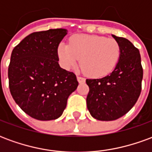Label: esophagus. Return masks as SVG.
Returning a JSON list of instances; mask_svg holds the SVG:
<instances>
[{"label": "esophagus", "instance_id": "34e87169", "mask_svg": "<svg viewBox=\"0 0 152 152\" xmlns=\"http://www.w3.org/2000/svg\"><path fill=\"white\" fill-rule=\"evenodd\" d=\"M76 77H77V80H78V82L79 83H84L86 81V79H85L84 77H82V76H78V75H77Z\"/></svg>", "mask_w": 152, "mask_h": 152}]
</instances>
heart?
<instances>
[{
  "label": "heart",
  "instance_id": "1",
  "mask_svg": "<svg viewBox=\"0 0 152 152\" xmlns=\"http://www.w3.org/2000/svg\"><path fill=\"white\" fill-rule=\"evenodd\" d=\"M58 55L66 69L75 66L80 58L83 72L98 78L108 75L114 70L121 56V46L113 38L79 34L70 38L68 45L60 43Z\"/></svg>",
  "mask_w": 152,
  "mask_h": 152
}]
</instances>
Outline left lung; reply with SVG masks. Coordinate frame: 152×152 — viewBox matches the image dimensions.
<instances>
[{
    "mask_svg": "<svg viewBox=\"0 0 152 152\" xmlns=\"http://www.w3.org/2000/svg\"><path fill=\"white\" fill-rule=\"evenodd\" d=\"M121 46L119 62L112 73L100 79H87V108L96 120H117L130 110L142 90L143 70L139 50L127 39L112 35Z\"/></svg>",
    "mask_w": 152,
    "mask_h": 152,
    "instance_id": "8db88e82",
    "label": "left lung"
}]
</instances>
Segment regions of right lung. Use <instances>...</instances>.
Returning <instances> with one entry per match:
<instances>
[{
  "mask_svg": "<svg viewBox=\"0 0 152 152\" xmlns=\"http://www.w3.org/2000/svg\"><path fill=\"white\" fill-rule=\"evenodd\" d=\"M66 33L63 28L33 32L12 51L10 94L26 114L39 121L60 117L78 86L76 75L58 64V47Z\"/></svg>",
  "mask_w": 152,
  "mask_h": 152,
  "instance_id": "1",
  "label": "right lung"
}]
</instances>
